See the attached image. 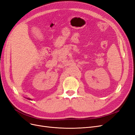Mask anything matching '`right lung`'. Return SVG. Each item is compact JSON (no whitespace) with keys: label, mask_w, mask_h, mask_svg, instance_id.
<instances>
[{"label":"right lung","mask_w":135,"mask_h":135,"mask_svg":"<svg viewBox=\"0 0 135 135\" xmlns=\"http://www.w3.org/2000/svg\"><path fill=\"white\" fill-rule=\"evenodd\" d=\"M27 99H28V100H31V99H28V98H27Z\"/></svg>","instance_id":"add662e5"}]
</instances>
